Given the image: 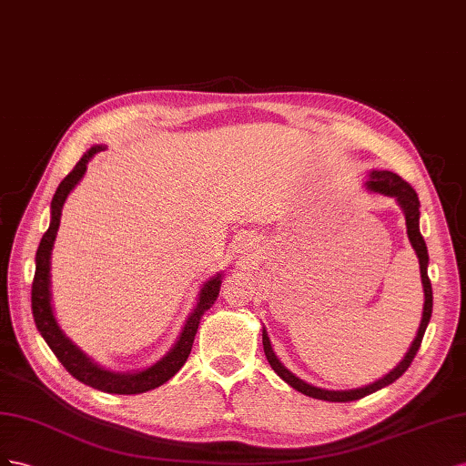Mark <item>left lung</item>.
<instances>
[{
	"label": "left lung",
	"instance_id": "8db88e82",
	"mask_svg": "<svg viewBox=\"0 0 466 466\" xmlns=\"http://www.w3.org/2000/svg\"><path fill=\"white\" fill-rule=\"evenodd\" d=\"M367 187L370 191H375V193L394 197L396 201H398V205H400L402 210H404L408 238H410L411 248L416 249L418 259H420V273H421L423 295H425L421 324H420L416 339L411 341V348L408 350V353L400 361V365H398L396 369H392L390 373L387 377H382L380 380L369 384V387H363V389H355V390H324V389L312 387V384L304 382L302 379L295 377L289 369H285L281 365V361H279L277 355L273 353L271 341H269L268 334H265V329H263V351H265V357H268L271 369L287 384H290L292 389L302 392V394H307L310 398H318V400L353 402V400H359V398H363L367 394H373V392H377V390H380L384 387H389V384H392L396 379H400L408 370V367L411 365V361H414V357H416V353L420 350L423 334H425V328H428V324H430L431 310H433V290H431V281H430V277H428V261H430V258H428V248H425V242H423V238L420 234V198H418L416 191L411 189V185L408 181H404L400 176L392 174V171H384V169L382 171H375V169L370 171L369 181H367Z\"/></svg>",
	"mask_w": 466,
	"mask_h": 466
}]
</instances>
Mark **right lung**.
<instances>
[{"instance_id": "obj_1", "label": "right lung", "mask_w": 466, "mask_h": 466, "mask_svg": "<svg viewBox=\"0 0 466 466\" xmlns=\"http://www.w3.org/2000/svg\"><path fill=\"white\" fill-rule=\"evenodd\" d=\"M101 150H105L103 146H93L87 154H84L82 159L76 164V167L62 179L55 197H52V203H50L52 220L36 249V259H35L36 265H35V277H33V287H31V309H33L35 324L38 331H41V336L48 343L52 353L58 357V361L66 367V370H68L74 379L101 392L140 394L167 382L185 365V361H187L198 322H201V316L212 307V304H215L222 281L218 273L217 277H212L210 281L205 283V287L201 289V297H198V302H197V309L189 316V320L185 324L177 343L174 345V350H171L162 361H157L150 369L140 370V373H111V370L93 363L84 351H79L76 345L62 334L60 326L56 324L55 312H52V307H50V289H48L50 251H52V244L56 240L66 197L70 195V191L76 187L77 181L84 177L89 159Z\"/></svg>"}]
</instances>
